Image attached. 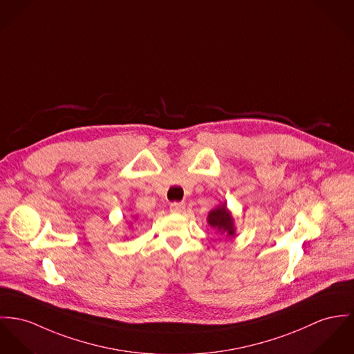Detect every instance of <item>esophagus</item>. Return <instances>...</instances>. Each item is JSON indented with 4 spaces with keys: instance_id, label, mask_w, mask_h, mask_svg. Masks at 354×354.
Segmentation results:
<instances>
[{
    "instance_id": "1",
    "label": "esophagus",
    "mask_w": 354,
    "mask_h": 354,
    "mask_svg": "<svg viewBox=\"0 0 354 354\" xmlns=\"http://www.w3.org/2000/svg\"><path fill=\"white\" fill-rule=\"evenodd\" d=\"M185 207H186V203H185V202H172V203L169 205V210H171L172 213H182V212L185 210Z\"/></svg>"
}]
</instances>
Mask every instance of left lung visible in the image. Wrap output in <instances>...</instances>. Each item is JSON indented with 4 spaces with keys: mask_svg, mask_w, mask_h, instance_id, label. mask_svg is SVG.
<instances>
[{
    "mask_svg": "<svg viewBox=\"0 0 354 354\" xmlns=\"http://www.w3.org/2000/svg\"><path fill=\"white\" fill-rule=\"evenodd\" d=\"M207 222L212 227L217 229L222 234H227L229 237H233L236 234V227H234V219L232 217V213L227 210L226 205L217 206L213 209L209 216H207Z\"/></svg>",
    "mask_w": 354,
    "mask_h": 354,
    "instance_id": "obj_1",
    "label": "left lung"
}]
</instances>
